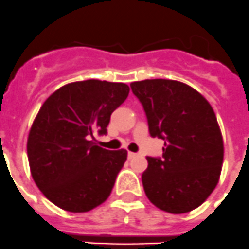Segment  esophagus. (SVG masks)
Returning a JSON list of instances; mask_svg holds the SVG:
<instances>
[{
    "instance_id": "1",
    "label": "esophagus",
    "mask_w": 249,
    "mask_h": 249,
    "mask_svg": "<svg viewBox=\"0 0 249 249\" xmlns=\"http://www.w3.org/2000/svg\"><path fill=\"white\" fill-rule=\"evenodd\" d=\"M136 156H137V155H136L135 152H128V158H129V160H132V158H135Z\"/></svg>"
}]
</instances>
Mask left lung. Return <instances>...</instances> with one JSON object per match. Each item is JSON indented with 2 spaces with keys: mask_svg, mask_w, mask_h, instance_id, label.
I'll use <instances>...</instances> for the list:
<instances>
[{
  "mask_svg": "<svg viewBox=\"0 0 249 249\" xmlns=\"http://www.w3.org/2000/svg\"><path fill=\"white\" fill-rule=\"evenodd\" d=\"M131 89L143 106L151 136L164 140L162 158L147 157V198L173 214L196 210L214 191L223 163V137L212 106L179 81H137Z\"/></svg>",
  "mask_w": 249,
  "mask_h": 249,
  "instance_id": "left-lung-1",
  "label": "left lung"
}]
</instances>
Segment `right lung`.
Here are the masks:
<instances>
[{
	"mask_svg": "<svg viewBox=\"0 0 249 249\" xmlns=\"http://www.w3.org/2000/svg\"><path fill=\"white\" fill-rule=\"evenodd\" d=\"M129 93L126 83L87 80L54 91L41 106L27 138L31 176L46 198L83 213L108 198L126 149L108 151L91 138L105 135L111 114Z\"/></svg>",
	"mask_w": 249,
	"mask_h": 249,
	"instance_id": "right-lung-1",
	"label": "right lung"
}]
</instances>
